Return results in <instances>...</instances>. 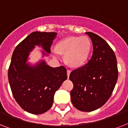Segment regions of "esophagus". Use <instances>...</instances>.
<instances>
[{
    "label": "esophagus",
    "instance_id": "obj_1",
    "mask_svg": "<svg viewBox=\"0 0 128 128\" xmlns=\"http://www.w3.org/2000/svg\"><path fill=\"white\" fill-rule=\"evenodd\" d=\"M70 72H71V70H67V76H68V78H69V76H70Z\"/></svg>",
    "mask_w": 128,
    "mask_h": 128
}]
</instances>
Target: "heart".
Segmentation results:
<instances>
[{
  "instance_id": "b5f03b06",
  "label": "heart",
  "mask_w": 128,
  "mask_h": 128,
  "mask_svg": "<svg viewBox=\"0 0 128 128\" xmlns=\"http://www.w3.org/2000/svg\"><path fill=\"white\" fill-rule=\"evenodd\" d=\"M91 50V41L87 36H70L59 41L56 52L65 55V61L72 67H79L87 60Z\"/></svg>"
}]
</instances>
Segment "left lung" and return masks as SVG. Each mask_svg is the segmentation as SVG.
<instances>
[{
	"mask_svg": "<svg viewBox=\"0 0 128 128\" xmlns=\"http://www.w3.org/2000/svg\"><path fill=\"white\" fill-rule=\"evenodd\" d=\"M86 34L92 42V56L86 65L70 73L69 78L74 84L70 96L76 109L92 112L102 107L110 98L118 70L116 57L109 44L94 33Z\"/></svg>",
	"mask_w": 128,
	"mask_h": 128,
	"instance_id": "obj_1",
	"label": "left lung"
}]
</instances>
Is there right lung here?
Listing matches in <instances>:
<instances>
[{"instance_id": "add662e5", "label": "right lung", "mask_w": 128, "mask_h": 128, "mask_svg": "<svg viewBox=\"0 0 128 128\" xmlns=\"http://www.w3.org/2000/svg\"><path fill=\"white\" fill-rule=\"evenodd\" d=\"M56 32H33L16 46L8 71L10 86L15 100L25 111L41 114L52 107L54 94L67 79L63 66L52 68L42 61L31 67L26 63L34 45H41L50 53Z\"/></svg>"}]
</instances>
